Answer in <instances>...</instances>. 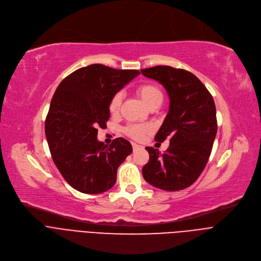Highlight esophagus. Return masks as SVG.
<instances>
[{"mask_svg":"<svg viewBox=\"0 0 261 261\" xmlns=\"http://www.w3.org/2000/svg\"><path fill=\"white\" fill-rule=\"evenodd\" d=\"M132 147H133V149H134V150H136V149L141 148L142 146H140V145H138V144H135V143H132Z\"/></svg>","mask_w":261,"mask_h":261,"instance_id":"esophagus-1","label":"esophagus"}]
</instances>
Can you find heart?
<instances>
[{
    "mask_svg": "<svg viewBox=\"0 0 261 261\" xmlns=\"http://www.w3.org/2000/svg\"><path fill=\"white\" fill-rule=\"evenodd\" d=\"M136 93H138L143 101L149 107L152 108L154 106H160L163 102L164 95L160 87L153 82H143L138 88H136ZM122 93L116 92L112 98L110 99L109 102V111L112 114L118 113L121 101H122ZM149 131L148 127L142 126V125H136V123H130L125 128V133L130 136V138L134 140H142L144 139L145 134Z\"/></svg>",
    "mask_w": 261,
    "mask_h": 261,
    "instance_id": "1",
    "label": "heart"
}]
</instances>
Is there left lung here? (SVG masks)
I'll return each mask as SVG.
<instances>
[{
	"instance_id": "left-lung-1",
	"label": "left lung",
	"mask_w": 261,
	"mask_h": 261,
	"mask_svg": "<svg viewBox=\"0 0 261 261\" xmlns=\"http://www.w3.org/2000/svg\"><path fill=\"white\" fill-rule=\"evenodd\" d=\"M166 89L169 111L155 135V141L169 140L163 154L146 147L149 162L143 167L144 179L154 187L176 191L194 184L210 159L217 134L216 106L213 96L193 73L168 65L141 70Z\"/></svg>"
}]
</instances>
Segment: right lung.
Segmentation results:
<instances>
[{
  "instance_id": "obj_1",
  "label": "right lung",
  "mask_w": 261,
  "mask_h": 261,
  "mask_svg": "<svg viewBox=\"0 0 261 261\" xmlns=\"http://www.w3.org/2000/svg\"><path fill=\"white\" fill-rule=\"evenodd\" d=\"M140 74L91 64L65 77L55 92L45 119L47 144L64 180L80 193L95 195L113 187L117 168L131 154L127 140L107 146L97 133L109 120L112 96Z\"/></svg>"
}]
</instances>
